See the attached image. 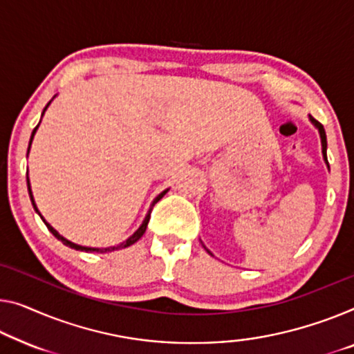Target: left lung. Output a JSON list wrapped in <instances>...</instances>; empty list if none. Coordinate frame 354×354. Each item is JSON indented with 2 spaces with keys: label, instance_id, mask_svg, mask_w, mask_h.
I'll return each mask as SVG.
<instances>
[{
  "label": "left lung",
  "instance_id": "obj_1",
  "mask_svg": "<svg viewBox=\"0 0 354 354\" xmlns=\"http://www.w3.org/2000/svg\"><path fill=\"white\" fill-rule=\"evenodd\" d=\"M308 119H310V122H312L313 125H315V129L318 130V133H319V138H321V152H323V159H324V162H326V165H328V168H329V162H328V154H326V152H328V140H326V131H324V127L321 125L318 120H315L312 115H308ZM203 248H205V245H203ZM205 250H207V248H205ZM208 251V250H207ZM209 254H211V251H208ZM213 256V254H211Z\"/></svg>",
  "mask_w": 354,
  "mask_h": 354
}]
</instances>
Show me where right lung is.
<instances>
[{"label":"right lung","instance_id":"obj_1","mask_svg":"<svg viewBox=\"0 0 354 354\" xmlns=\"http://www.w3.org/2000/svg\"><path fill=\"white\" fill-rule=\"evenodd\" d=\"M57 97V95H55ZM54 97V98H55ZM52 98V100H54ZM52 100L49 103L46 104V108H44V111H42V114H41V118L42 115H44V113H46V109L49 108V104L52 103ZM39 124H41V120H39ZM39 124L35 127V130H33V133H31V138H30V143H28V152H30V147H31V143H33V138H35V135H36V130H38V127H39ZM26 184H28V194H30V198H31V203H33V208H35V211L36 213H38L39 216H41V219H42V223H44L46 225H47V229L50 230V234L55 236V239H59L63 245H66L68 248H73V250H76V251H86V252H111V251H118V250H124V248H129V246H131V245H135L136 241H138L141 236L145 235V232H146V227H147V223H149V218H151V209H152V207H154V203H157L159 202V200L163 197V195H165L168 191H170V189H165V191L163 192H160L159 195H157V197L154 198V202L151 203V208H149V211H147V214L145 216V219H143V223H141V225L138 229H136L133 234H131L129 239L127 240H124L122 243H119V245H114V246H106V248H91V246H82V245H77V243H73V241H70V240H66L65 236H62L59 232H57L54 227H52V225L47 223V221L42 218V214L39 213V209H38V207H36V203H35V198H33V192H31V186H30V179H28V175H26Z\"/></svg>","mask_w":354,"mask_h":354}]
</instances>
